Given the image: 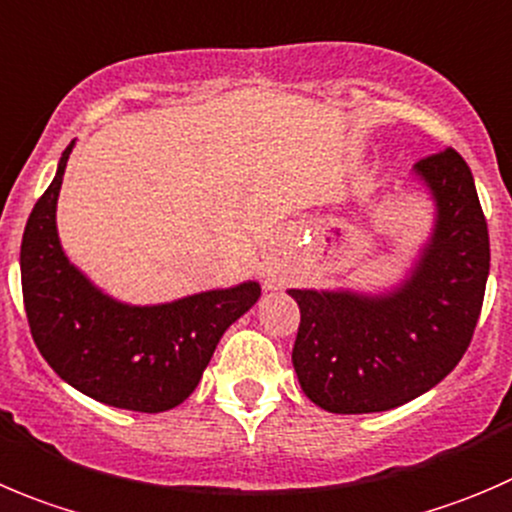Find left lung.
Wrapping results in <instances>:
<instances>
[{
  "label": "left lung",
  "mask_w": 512,
  "mask_h": 512,
  "mask_svg": "<svg viewBox=\"0 0 512 512\" xmlns=\"http://www.w3.org/2000/svg\"><path fill=\"white\" fill-rule=\"evenodd\" d=\"M435 222L393 290H287L300 307L292 365L327 413H382L435 388L473 340L490 272L488 222L463 157L448 150L413 167Z\"/></svg>",
  "instance_id": "obj_1"
}]
</instances>
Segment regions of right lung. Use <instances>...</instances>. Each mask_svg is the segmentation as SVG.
<instances>
[{
  "instance_id": "add662e5",
  "label": "right lung",
  "mask_w": 512,
  "mask_h": 512,
  "mask_svg": "<svg viewBox=\"0 0 512 512\" xmlns=\"http://www.w3.org/2000/svg\"><path fill=\"white\" fill-rule=\"evenodd\" d=\"M72 147L74 140L24 227L19 267L29 330L49 367L79 393L112 408L165 413L190 398L220 337L262 290L247 280L160 305H127L99 290L57 235Z\"/></svg>"
}]
</instances>
